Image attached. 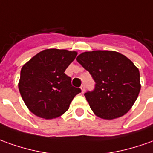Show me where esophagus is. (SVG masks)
Listing matches in <instances>:
<instances>
[{"mask_svg": "<svg viewBox=\"0 0 153 153\" xmlns=\"http://www.w3.org/2000/svg\"><path fill=\"white\" fill-rule=\"evenodd\" d=\"M81 90H82V92H84V91H85V85H84V84L82 85V87H81Z\"/></svg>", "mask_w": 153, "mask_h": 153, "instance_id": "obj_1", "label": "esophagus"}]
</instances>
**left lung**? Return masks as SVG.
<instances>
[{
  "mask_svg": "<svg viewBox=\"0 0 153 153\" xmlns=\"http://www.w3.org/2000/svg\"><path fill=\"white\" fill-rule=\"evenodd\" d=\"M76 61L96 83L84 94L95 114L111 120L131 109L141 89L139 70L131 60L113 51H93L80 54Z\"/></svg>",
  "mask_w": 153,
  "mask_h": 153,
  "instance_id": "8db88e82",
  "label": "left lung"
}]
</instances>
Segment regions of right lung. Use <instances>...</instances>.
Returning <instances> with one entry per match:
<instances>
[{
  "label": "right lung",
  "instance_id": "1",
  "mask_svg": "<svg viewBox=\"0 0 153 153\" xmlns=\"http://www.w3.org/2000/svg\"><path fill=\"white\" fill-rule=\"evenodd\" d=\"M76 51L46 49L22 66L18 87L28 109L42 118L51 119L66 112L82 90L71 85L65 73Z\"/></svg>",
  "mask_w": 153,
  "mask_h": 153
}]
</instances>
